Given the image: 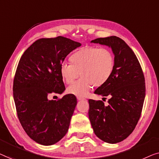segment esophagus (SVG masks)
Masks as SVG:
<instances>
[{
  "instance_id": "obj_1",
  "label": "esophagus",
  "mask_w": 159,
  "mask_h": 159,
  "mask_svg": "<svg viewBox=\"0 0 159 159\" xmlns=\"http://www.w3.org/2000/svg\"><path fill=\"white\" fill-rule=\"evenodd\" d=\"M77 99L79 100V101H81V100H84L85 99L84 97H77Z\"/></svg>"
}]
</instances>
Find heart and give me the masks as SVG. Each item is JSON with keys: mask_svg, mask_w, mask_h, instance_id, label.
<instances>
[{"mask_svg": "<svg viewBox=\"0 0 159 159\" xmlns=\"http://www.w3.org/2000/svg\"><path fill=\"white\" fill-rule=\"evenodd\" d=\"M70 64L62 63L60 66V74L62 80L70 84L81 78L68 88V92L77 97H84L93 85L102 86L111 77L115 68L114 53L107 48L87 47L73 53Z\"/></svg>", "mask_w": 159, "mask_h": 159, "instance_id": "obj_1", "label": "heart"}]
</instances>
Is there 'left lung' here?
<instances>
[{
  "instance_id": "left-lung-1",
  "label": "left lung",
  "mask_w": 159,
  "mask_h": 159,
  "mask_svg": "<svg viewBox=\"0 0 159 159\" xmlns=\"http://www.w3.org/2000/svg\"><path fill=\"white\" fill-rule=\"evenodd\" d=\"M91 42L111 48L115 68L107 84L94 91L96 94L110 97L109 104L89 99V120L99 139L117 143L133 133L140 117L146 97L144 75L137 57L124 40L111 36Z\"/></svg>"
}]
</instances>
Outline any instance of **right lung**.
Listing matches in <instances>:
<instances>
[{
  "mask_svg": "<svg viewBox=\"0 0 159 159\" xmlns=\"http://www.w3.org/2000/svg\"><path fill=\"white\" fill-rule=\"evenodd\" d=\"M80 45L61 36L42 38L28 48L19 60L13 79V99L20 123L37 143H56L68 130L76 97L66 94L55 101L48 97L66 90L60 66Z\"/></svg>",
  "mask_w": 159,
  "mask_h": 159,
  "instance_id": "right-lung-1",
  "label": "right lung"
}]
</instances>
